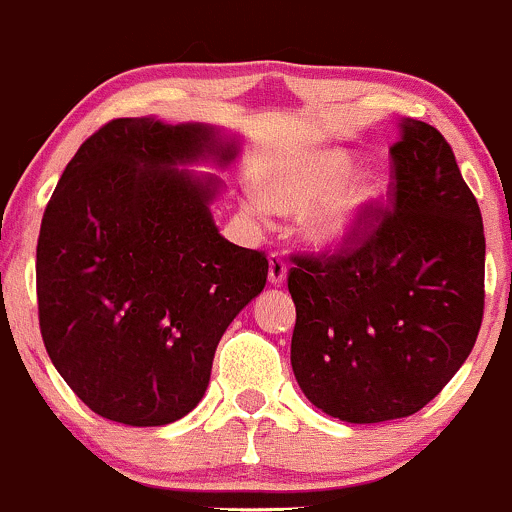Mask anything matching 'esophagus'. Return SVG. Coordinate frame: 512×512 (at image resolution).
Returning <instances> with one entry per match:
<instances>
[{"instance_id":"esophagus-1","label":"esophagus","mask_w":512,"mask_h":512,"mask_svg":"<svg viewBox=\"0 0 512 512\" xmlns=\"http://www.w3.org/2000/svg\"><path fill=\"white\" fill-rule=\"evenodd\" d=\"M287 279V262L279 252H272L270 255V282L272 284H282Z\"/></svg>"}]
</instances>
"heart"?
I'll list each match as a JSON object with an SVG mask.
<instances>
[{
    "instance_id": "b5f03b06",
    "label": "heart",
    "mask_w": 512,
    "mask_h": 512,
    "mask_svg": "<svg viewBox=\"0 0 512 512\" xmlns=\"http://www.w3.org/2000/svg\"><path fill=\"white\" fill-rule=\"evenodd\" d=\"M353 169V157L343 149H319L304 154L279 166L267 179L270 196H250V211L267 215L272 206L279 211H299L321 200L306 215V235L319 245H338L383 208L390 191L385 176L373 174L338 192L337 188L346 184ZM333 190L337 193L333 194Z\"/></svg>"
}]
</instances>
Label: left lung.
Returning <instances> with one entry per match:
<instances>
[{
    "instance_id": "1",
    "label": "left lung",
    "mask_w": 512,
    "mask_h": 512,
    "mask_svg": "<svg viewBox=\"0 0 512 512\" xmlns=\"http://www.w3.org/2000/svg\"><path fill=\"white\" fill-rule=\"evenodd\" d=\"M390 191L333 250L294 252L292 368L311 405L353 424L410 417L469 358L486 304V235L449 142L402 122Z\"/></svg>"
}]
</instances>
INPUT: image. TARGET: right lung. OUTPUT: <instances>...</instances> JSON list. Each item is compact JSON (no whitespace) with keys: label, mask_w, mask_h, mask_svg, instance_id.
Listing matches in <instances>:
<instances>
[{"label":"right lung","mask_w":512,"mask_h":512,"mask_svg":"<svg viewBox=\"0 0 512 512\" xmlns=\"http://www.w3.org/2000/svg\"><path fill=\"white\" fill-rule=\"evenodd\" d=\"M235 157L201 125L120 117L68 161L36 245L48 358L100 417L161 427L201 402L220 336L265 289V252L228 242L213 181L181 161Z\"/></svg>","instance_id":"add662e5"}]
</instances>
